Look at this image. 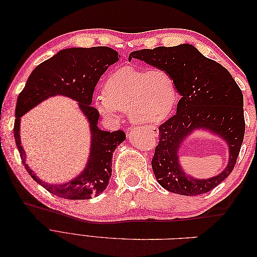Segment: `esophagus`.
I'll return each instance as SVG.
<instances>
[{
  "label": "esophagus",
  "instance_id": "obj_1",
  "mask_svg": "<svg viewBox=\"0 0 257 257\" xmlns=\"http://www.w3.org/2000/svg\"><path fill=\"white\" fill-rule=\"evenodd\" d=\"M151 133H152V135L158 137V135H159V130H158L157 127H152V128H151Z\"/></svg>",
  "mask_w": 257,
  "mask_h": 257
}]
</instances>
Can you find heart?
I'll return each mask as SVG.
<instances>
[{
	"label": "heart",
	"mask_w": 257,
	"mask_h": 257,
	"mask_svg": "<svg viewBox=\"0 0 257 257\" xmlns=\"http://www.w3.org/2000/svg\"><path fill=\"white\" fill-rule=\"evenodd\" d=\"M176 100V85L168 72L123 67L108 77L103 97L96 100L95 106L106 119H115V111L128 112L132 122L154 125L167 118Z\"/></svg>",
	"instance_id": "obj_1"
}]
</instances>
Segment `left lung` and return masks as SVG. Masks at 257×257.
I'll use <instances>...</instances> for the list:
<instances>
[{
    "label": "left lung",
    "mask_w": 257,
    "mask_h": 257,
    "mask_svg": "<svg viewBox=\"0 0 257 257\" xmlns=\"http://www.w3.org/2000/svg\"><path fill=\"white\" fill-rule=\"evenodd\" d=\"M132 59L168 72L181 96L176 114L159 127L160 143L151 162L158 182L185 196L211 191L232 172L243 142V95L238 84L226 68L190 44L133 51ZM198 129L219 136L229 147L227 167L211 178L185 174L178 161L183 142Z\"/></svg>",
    "instance_id": "1"
}]
</instances>
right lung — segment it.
I'll list each match as a JSON object with an SVG mask.
<instances>
[{
  "mask_svg": "<svg viewBox=\"0 0 257 257\" xmlns=\"http://www.w3.org/2000/svg\"><path fill=\"white\" fill-rule=\"evenodd\" d=\"M115 50L99 46L92 48H67L44 61L31 73L16 105L14 136L23 165L34 180L48 192L65 199H90L103 193L111 177L112 154L125 141L122 131L106 132L97 126L99 112L91 106L92 95L100 76L119 61ZM62 95L76 100L89 122L91 142L88 162L83 172L72 181L52 185L38 178L25 163V152L20 141L21 116L49 97Z\"/></svg>",
  "mask_w": 257,
  "mask_h": 257,
  "instance_id": "1",
  "label": "right lung"
}]
</instances>
